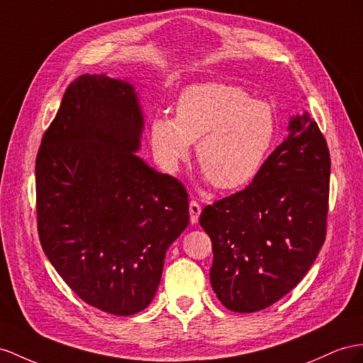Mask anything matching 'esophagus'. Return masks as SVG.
<instances>
[{"instance_id": "34e87169", "label": "esophagus", "mask_w": 363, "mask_h": 363, "mask_svg": "<svg viewBox=\"0 0 363 363\" xmlns=\"http://www.w3.org/2000/svg\"><path fill=\"white\" fill-rule=\"evenodd\" d=\"M189 211H190V220L191 224H196L199 215H201V206L196 201H190L189 203Z\"/></svg>"}]
</instances>
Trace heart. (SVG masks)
Returning a JSON list of instances; mask_svg holds the SVG:
<instances>
[{"instance_id": "heart-1", "label": "heart", "mask_w": 363, "mask_h": 363, "mask_svg": "<svg viewBox=\"0 0 363 363\" xmlns=\"http://www.w3.org/2000/svg\"><path fill=\"white\" fill-rule=\"evenodd\" d=\"M152 144L160 161L174 172L196 143L203 174L219 190H235L252 181L270 152L276 121L265 102L242 89L202 82L185 89L176 115L152 121Z\"/></svg>"}]
</instances>
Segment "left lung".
I'll use <instances>...</instances> for the list:
<instances>
[{"instance_id": "1", "label": "left lung", "mask_w": 363, "mask_h": 363, "mask_svg": "<svg viewBox=\"0 0 363 363\" xmlns=\"http://www.w3.org/2000/svg\"><path fill=\"white\" fill-rule=\"evenodd\" d=\"M288 130L247 189L201 213L213 245V291L231 311L255 313L282 299L327 236V141L308 113L293 118Z\"/></svg>"}]
</instances>
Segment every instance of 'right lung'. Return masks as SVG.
<instances>
[{
    "instance_id": "obj_1",
    "label": "right lung",
    "mask_w": 363,
    "mask_h": 363,
    "mask_svg": "<svg viewBox=\"0 0 363 363\" xmlns=\"http://www.w3.org/2000/svg\"><path fill=\"white\" fill-rule=\"evenodd\" d=\"M144 118L132 84L81 75L36 155L40 242L73 293L136 314L152 302L167 248L189 225V193L135 152Z\"/></svg>"
}]
</instances>
